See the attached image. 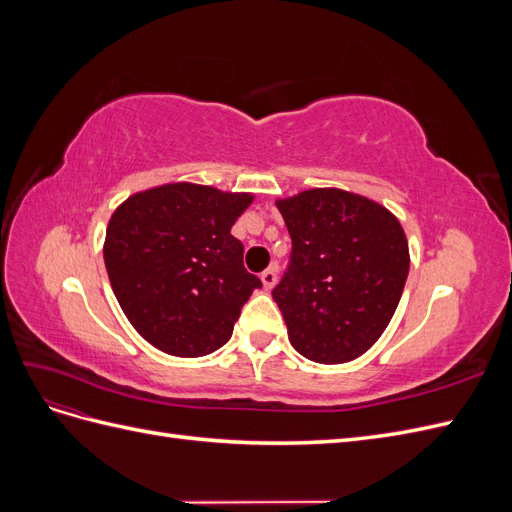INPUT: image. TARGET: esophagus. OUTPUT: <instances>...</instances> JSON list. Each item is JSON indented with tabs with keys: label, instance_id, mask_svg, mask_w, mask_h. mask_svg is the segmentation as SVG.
Here are the masks:
<instances>
[{
	"label": "esophagus",
	"instance_id": "esophagus-1",
	"mask_svg": "<svg viewBox=\"0 0 512 512\" xmlns=\"http://www.w3.org/2000/svg\"><path fill=\"white\" fill-rule=\"evenodd\" d=\"M260 280H262V286H265V290H271L275 286V282H277V269L271 267L267 271H262Z\"/></svg>",
	"mask_w": 512,
	"mask_h": 512
}]
</instances>
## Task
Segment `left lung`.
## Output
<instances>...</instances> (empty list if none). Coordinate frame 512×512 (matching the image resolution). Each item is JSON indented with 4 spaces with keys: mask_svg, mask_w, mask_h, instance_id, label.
Segmentation results:
<instances>
[{
    "mask_svg": "<svg viewBox=\"0 0 512 512\" xmlns=\"http://www.w3.org/2000/svg\"><path fill=\"white\" fill-rule=\"evenodd\" d=\"M275 205L292 252L273 301L292 348L324 365L354 361L389 327L404 292V228L376 200L337 188L305 190Z\"/></svg>",
    "mask_w": 512,
    "mask_h": 512,
    "instance_id": "8db88e82",
    "label": "left lung"
}]
</instances>
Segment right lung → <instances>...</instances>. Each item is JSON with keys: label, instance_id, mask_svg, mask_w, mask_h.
Segmentation results:
<instances>
[{"label": "right lung", "instance_id": "add662e5", "mask_svg": "<svg viewBox=\"0 0 512 512\" xmlns=\"http://www.w3.org/2000/svg\"><path fill=\"white\" fill-rule=\"evenodd\" d=\"M252 200L181 181L136 192L115 209L106 273L123 314L151 346L194 359L228 342L241 307L262 286L230 235Z\"/></svg>", "mask_w": 512, "mask_h": 512}]
</instances>
